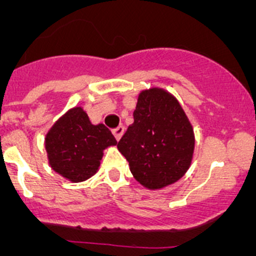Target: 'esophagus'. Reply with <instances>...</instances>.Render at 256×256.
<instances>
[{
  "label": "esophagus",
  "instance_id": "1",
  "mask_svg": "<svg viewBox=\"0 0 256 256\" xmlns=\"http://www.w3.org/2000/svg\"><path fill=\"white\" fill-rule=\"evenodd\" d=\"M114 135H115V138H116V140L118 141H120V138H122V135H124V132H125V128H124V126H118V128H114Z\"/></svg>",
  "mask_w": 256,
  "mask_h": 256
}]
</instances>
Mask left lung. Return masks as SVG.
Listing matches in <instances>:
<instances>
[{"instance_id": "1", "label": "left lung", "mask_w": 256, "mask_h": 256, "mask_svg": "<svg viewBox=\"0 0 256 256\" xmlns=\"http://www.w3.org/2000/svg\"><path fill=\"white\" fill-rule=\"evenodd\" d=\"M194 131L174 94L152 86L138 94L134 124L118 144L134 178L150 190L180 180L194 154Z\"/></svg>"}]
</instances>
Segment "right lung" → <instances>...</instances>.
<instances>
[{
  "mask_svg": "<svg viewBox=\"0 0 256 256\" xmlns=\"http://www.w3.org/2000/svg\"><path fill=\"white\" fill-rule=\"evenodd\" d=\"M118 141L104 124H92L82 106H74L60 116L44 138L50 168L72 183L84 182L100 167L104 150Z\"/></svg>",
  "mask_w": 256,
  "mask_h": 256,
  "instance_id": "1",
  "label": "right lung"
}]
</instances>
